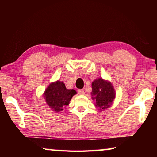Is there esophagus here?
<instances>
[{"label":"esophagus","mask_w":157,"mask_h":157,"mask_svg":"<svg viewBox=\"0 0 157 157\" xmlns=\"http://www.w3.org/2000/svg\"><path fill=\"white\" fill-rule=\"evenodd\" d=\"M78 92L79 95H84V91L83 89H78Z\"/></svg>","instance_id":"1"}]
</instances>
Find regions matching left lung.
<instances>
[{"mask_svg":"<svg viewBox=\"0 0 157 157\" xmlns=\"http://www.w3.org/2000/svg\"><path fill=\"white\" fill-rule=\"evenodd\" d=\"M93 99L96 102L97 107L104 110L110 107L115 98V91L112 85L102 78L95 79L92 83Z\"/></svg>","mask_w":157,"mask_h":157,"instance_id":"left-lung-1","label":"left lung"}]
</instances>
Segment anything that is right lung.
I'll return each mask as SVG.
<instances>
[{
	"instance_id": "obj_1",
	"label": "right lung",
	"mask_w": 157,
	"mask_h": 157,
	"mask_svg": "<svg viewBox=\"0 0 157 157\" xmlns=\"http://www.w3.org/2000/svg\"><path fill=\"white\" fill-rule=\"evenodd\" d=\"M76 91L74 89H67L62 82L57 81L50 84L44 93V98L50 108L59 112L67 106Z\"/></svg>"
}]
</instances>
